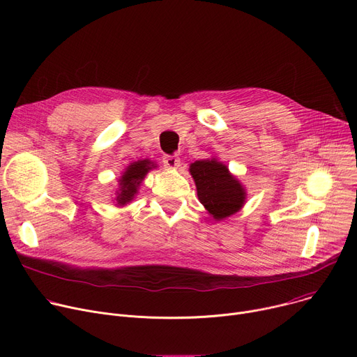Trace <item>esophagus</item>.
Instances as JSON below:
<instances>
[{
	"label": "esophagus",
	"instance_id": "34e87169",
	"mask_svg": "<svg viewBox=\"0 0 357 357\" xmlns=\"http://www.w3.org/2000/svg\"><path fill=\"white\" fill-rule=\"evenodd\" d=\"M162 162L168 169H176L181 165V160L176 155H165L162 158Z\"/></svg>",
	"mask_w": 357,
	"mask_h": 357
}]
</instances>
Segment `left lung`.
<instances>
[{
  "label": "left lung",
  "instance_id": "1",
  "mask_svg": "<svg viewBox=\"0 0 357 357\" xmlns=\"http://www.w3.org/2000/svg\"><path fill=\"white\" fill-rule=\"evenodd\" d=\"M197 197L215 220H223L244 206L247 190L229 171L227 165L215 158L195 161L189 165Z\"/></svg>",
  "mask_w": 357,
  "mask_h": 357
}]
</instances>
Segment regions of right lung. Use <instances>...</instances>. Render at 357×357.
Wrapping results in <instances>:
<instances>
[{
    "label": "right lung",
    "instance_id": "add662e5",
    "mask_svg": "<svg viewBox=\"0 0 357 357\" xmlns=\"http://www.w3.org/2000/svg\"><path fill=\"white\" fill-rule=\"evenodd\" d=\"M158 165L151 160H138L131 162L119 178V188L114 192V205L117 208H124L128 203L132 202L135 195L138 193L139 185L146 176V174L152 169H155Z\"/></svg>",
    "mask_w": 357,
    "mask_h": 357
}]
</instances>
